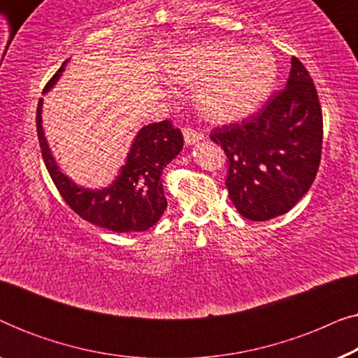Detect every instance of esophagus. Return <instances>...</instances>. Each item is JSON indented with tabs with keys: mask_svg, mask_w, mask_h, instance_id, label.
I'll return each mask as SVG.
<instances>
[{
	"mask_svg": "<svg viewBox=\"0 0 358 358\" xmlns=\"http://www.w3.org/2000/svg\"><path fill=\"white\" fill-rule=\"evenodd\" d=\"M182 134H184L185 143H187V145L197 143V141L202 140V136H203L197 129H194V127H184Z\"/></svg>",
	"mask_w": 358,
	"mask_h": 358,
	"instance_id": "obj_1",
	"label": "esophagus"
}]
</instances>
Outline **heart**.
<instances>
[{
    "mask_svg": "<svg viewBox=\"0 0 358 358\" xmlns=\"http://www.w3.org/2000/svg\"><path fill=\"white\" fill-rule=\"evenodd\" d=\"M168 68L179 81L202 86L200 110L224 122L251 114L271 94L277 78L273 57L229 41H208L179 52Z\"/></svg>",
    "mask_w": 358,
    "mask_h": 358,
    "instance_id": "1",
    "label": "heart"
}]
</instances>
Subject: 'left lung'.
I'll return each instance as SVG.
<instances>
[{
	"label": "left lung",
	"mask_w": 358,
	"mask_h": 358,
	"mask_svg": "<svg viewBox=\"0 0 358 358\" xmlns=\"http://www.w3.org/2000/svg\"><path fill=\"white\" fill-rule=\"evenodd\" d=\"M227 155L229 200L244 218L287 213L310 190L322 148V112L315 83L296 57L287 87L241 122L210 135Z\"/></svg>",
	"instance_id": "1"
}]
</instances>
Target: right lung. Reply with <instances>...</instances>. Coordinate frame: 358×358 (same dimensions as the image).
I'll list each match as a JSON object with an SVG mask.
<instances>
[{"mask_svg": "<svg viewBox=\"0 0 358 358\" xmlns=\"http://www.w3.org/2000/svg\"><path fill=\"white\" fill-rule=\"evenodd\" d=\"M66 62L58 68L43 87L47 92L55 85ZM42 99L37 106V136L43 163L58 192L76 215L96 227L114 233L145 231L153 227L166 210L161 173L184 146V136L171 120L143 127L136 135L122 174L107 189L87 190L63 176L52 158L42 130Z\"/></svg>", "mask_w": 358, "mask_h": 358, "instance_id": "obj_1", "label": "right lung"}]
</instances>
